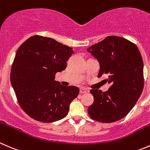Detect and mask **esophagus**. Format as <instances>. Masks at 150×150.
<instances>
[{
  "label": "esophagus",
  "instance_id": "34e87169",
  "mask_svg": "<svg viewBox=\"0 0 150 150\" xmlns=\"http://www.w3.org/2000/svg\"><path fill=\"white\" fill-rule=\"evenodd\" d=\"M79 92H80V93H81V94H84V93H88L89 90H87V89L84 88V87H81V88H80V91Z\"/></svg>",
  "mask_w": 150,
  "mask_h": 150
}]
</instances>
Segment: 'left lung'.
I'll return each instance as SVG.
<instances>
[{"mask_svg":"<svg viewBox=\"0 0 150 150\" xmlns=\"http://www.w3.org/2000/svg\"><path fill=\"white\" fill-rule=\"evenodd\" d=\"M99 62L98 77L106 76L111 84L106 92L92 89L94 102L88 114L100 122H116L130 112L144 89V64L135 44L122 37L110 35L87 49Z\"/></svg>","mask_w":150,"mask_h":150,"instance_id":"8db88e82","label":"left lung"}]
</instances>
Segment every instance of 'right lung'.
<instances>
[{
    "instance_id": "obj_1",
    "label": "right lung",
    "mask_w": 150,
    "mask_h": 150,
    "mask_svg": "<svg viewBox=\"0 0 150 150\" xmlns=\"http://www.w3.org/2000/svg\"><path fill=\"white\" fill-rule=\"evenodd\" d=\"M73 52L71 47L38 35L30 37L19 47L10 79L19 104L31 118L52 122L68 115L79 89L62 86L54 81V76L66 69Z\"/></svg>"
}]
</instances>
